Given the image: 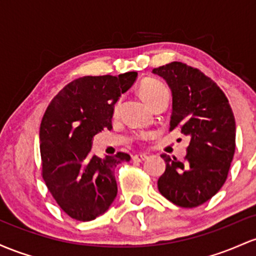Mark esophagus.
Wrapping results in <instances>:
<instances>
[{"mask_svg": "<svg viewBox=\"0 0 256 256\" xmlns=\"http://www.w3.org/2000/svg\"><path fill=\"white\" fill-rule=\"evenodd\" d=\"M146 158H148V156H146L145 154H138L136 156H133L134 162H142V160H145Z\"/></svg>", "mask_w": 256, "mask_h": 256, "instance_id": "obj_1", "label": "esophagus"}]
</instances>
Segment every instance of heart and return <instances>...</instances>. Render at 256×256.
<instances>
[{
  "label": "heart",
  "instance_id": "1",
  "mask_svg": "<svg viewBox=\"0 0 256 256\" xmlns=\"http://www.w3.org/2000/svg\"><path fill=\"white\" fill-rule=\"evenodd\" d=\"M140 94H142V99L148 102V105L152 106L154 102H157L160 98L169 96V92L166 86L163 82L158 81L156 78H146L140 84ZM120 105V99H117L116 102H114L112 106V114L114 116H116L118 114Z\"/></svg>",
  "mask_w": 256,
  "mask_h": 256
}]
</instances>
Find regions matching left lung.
Listing matches in <instances>:
<instances>
[{"label": "left lung", "instance_id": "left-lung-1", "mask_svg": "<svg viewBox=\"0 0 256 256\" xmlns=\"http://www.w3.org/2000/svg\"><path fill=\"white\" fill-rule=\"evenodd\" d=\"M152 72L163 77L173 96L170 128L190 138L185 160L160 154L166 170L160 176L162 196L182 208L198 206L228 179L236 148V122L225 93L202 71L173 62Z\"/></svg>", "mask_w": 256, "mask_h": 256}]
</instances>
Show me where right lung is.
I'll return each instance as SVG.
<instances>
[{
    "label": "right lung",
    "instance_id": "add662e5",
    "mask_svg": "<svg viewBox=\"0 0 256 256\" xmlns=\"http://www.w3.org/2000/svg\"><path fill=\"white\" fill-rule=\"evenodd\" d=\"M138 74L84 76L66 84L48 105L40 128L42 178L58 206L78 221L104 214L117 196L114 168L130 156L117 152L99 158L92 140L112 128L114 102Z\"/></svg>",
    "mask_w": 256,
    "mask_h": 256
}]
</instances>
